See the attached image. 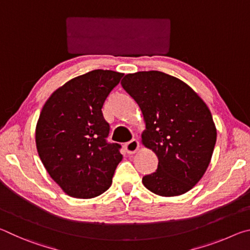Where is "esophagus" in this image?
I'll return each mask as SVG.
<instances>
[{
    "mask_svg": "<svg viewBox=\"0 0 250 250\" xmlns=\"http://www.w3.org/2000/svg\"><path fill=\"white\" fill-rule=\"evenodd\" d=\"M140 147V143L137 140V139H132V140L126 142L125 145V150L126 151V153L129 154H133L139 150Z\"/></svg>",
    "mask_w": 250,
    "mask_h": 250,
    "instance_id": "esophagus-1",
    "label": "esophagus"
}]
</instances>
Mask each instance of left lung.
<instances>
[{
  "instance_id": "obj_1",
  "label": "left lung",
  "mask_w": 250,
  "mask_h": 250,
  "mask_svg": "<svg viewBox=\"0 0 250 250\" xmlns=\"http://www.w3.org/2000/svg\"><path fill=\"white\" fill-rule=\"evenodd\" d=\"M121 84L142 111V145L159 159L143 185L160 196L188 192L206 172L216 143L208 107L188 84L162 71L128 74Z\"/></svg>"
}]
</instances>
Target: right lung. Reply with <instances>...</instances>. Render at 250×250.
<instances>
[{"mask_svg":"<svg viewBox=\"0 0 250 250\" xmlns=\"http://www.w3.org/2000/svg\"><path fill=\"white\" fill-rule=\"evenodd\" d=\"M124 74L96 69L70 79L46 101L36 125L39 155L67 195L92 198L107 191L122 160L120 145L108 143L101 111Z\"/></svg>","mask_w":250,"mask_h":250,"instance_id":"add662e5","label":"right lung"}]
</instances>
